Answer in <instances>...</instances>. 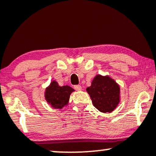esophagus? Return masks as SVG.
I'll use <instances>...</instances> for the list:
<instances>
[{
    "label": "esophagus",
    "instance_id": "34e87169",
    "mask_svg": "<svg viewBox=\"0 0 156 156\" xmlns=\"http://www.w3.org/2000/svg\"><path fill=\"white\" fill-rule=\"evenodd\" d=\"M74 89H76V91H81V90H82L81 86H80V85H76V86H75Z\"/></svg>",
    "mask_w": 156,
    "mask_h": 156
}]
</instances>
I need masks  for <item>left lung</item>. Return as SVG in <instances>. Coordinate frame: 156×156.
Wrapping results in <instances>:
<instances>
[{
	"instance_id": "1",
	"label": "left lung",
	"mask_w": 156,
	"mask_h": 156,
	"mask_svg": "<svg viewBox=\"0 0 156 156\" xmlns=\"http://www.w3.org/2000/svg\"><path fill=\"white\" fill-rule=\"evenodd\" d=\"M87 91L92 104L102 113H111L120 102V87L109 76L96 75Z\"/></svg>"
}]
</instances>
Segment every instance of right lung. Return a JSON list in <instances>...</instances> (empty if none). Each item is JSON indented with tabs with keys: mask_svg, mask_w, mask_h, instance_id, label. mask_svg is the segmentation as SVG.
Masks as SVG:
<instances>
[{
	"mask_svg": "<svg viewBox=\"0 0 156 156\" xmlns=\"http://www.w3.org/2000/svg\"><path fill=\"white\" fill-rule=\"evenodd\" d=\"M74 91V89L69 86L60 87L58 82L52 80L50 85L45 88L44 99L52 108L62 109L69 104V97Z\"/></svg>",
	"mask_w": 156,
	"mask_h": 156,
	"instance_id": "right-lung-1",
	"label": "right lung"
}]
</instances>
